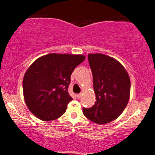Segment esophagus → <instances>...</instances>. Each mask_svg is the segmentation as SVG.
<instances>
[{
	"label": "esophagus",
	"instance_id": "1",
	"mask_svg": "<svg viewBox=\"0 0 155 155\" xmlns=\"http://www.w3.org/2000/svg\"><path fill=\"white\" fill-rule=\"evenodd\" d=\"M81 96H82V94H81V93H79V94L76 95V97H77L78 99H80V98L81 97Z\"/></svg>",
	"mask_w": 155,
	"mask_h": 155
}]
</instances>
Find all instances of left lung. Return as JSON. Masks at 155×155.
Instances as JSON below:
<instances>
[{
  "label": "left lung",
  "instance_id": "1",
  "mask_svg": "<svg viewBox=\"0 0 155 155\" xmlns=\"http://www.w3.org/2000/svg\"><path fill=\"white\" fill-rule=\"evenodd\" d=\"M88 61L96 102L91 108H83V113L93 123L105 124L117 118L126 108L130 94V76L120 62L107 55L90 53Z\"/></svg>",
  "mask_w": 155,
  "mask_h": 155
}]
</instances>
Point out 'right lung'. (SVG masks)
Wrapping results in <instances>:
<instances>
[{
    "mask_svg": "<svg viewBox=\"0 0 155 155\" xmlns=\"http://www.w3.org/2000/svg\"><path fill=\"white\" fill-rule=\"evenodd\" d=\"M84 59V55L50 53L29 66L23 78V96L35 117L50 121L65 112L73 99L68 92L71 73Z\"/></svg>",
    "mask_w": 155,
    "mask_h": 155,
    "instance_id": "obj_1",
    "label": "right lung"
}]
</instances>
